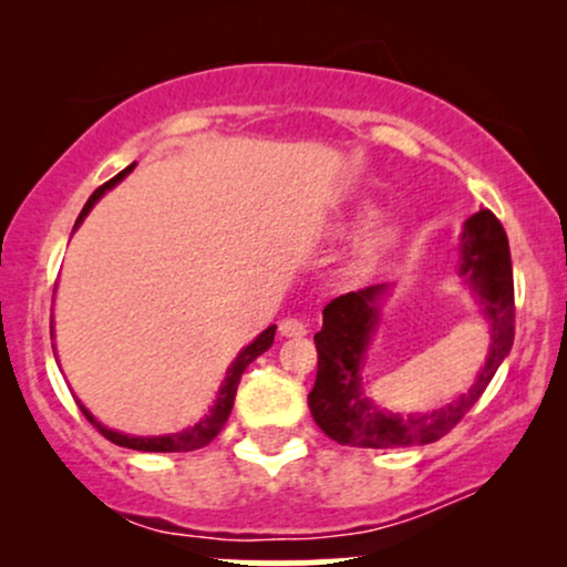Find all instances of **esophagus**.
Returning a JSON list of instances; mask_svg holds the SVG:
<instances>
[{
	"label": "esophagus",
	"instance_id": "obj_1",
	"mask_svg": "<svg viewBox=\"0 0 567 567\" xmlns=\"http://www.w3.org/2000/svg\"><path fill=\"white\" fill-rule=\"evenodd\" d=\"M279 336L301 338V336H306V324L301 320H292V317H288V320L279 322Z\"/></svg>",
	"mask_w": 567,
	"mask_h": 567
}]
</instances>
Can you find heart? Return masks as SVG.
Segmentation results:
<instances>
[{
  "instance_id": "1",
  "label": "heart",
  "mask_w": 567,
  "mask_h": 567,
  "mask_svg": "<svg viewBox=\"0 0 567 567\" xmlns=\"http://www.w3.org/2000/svg\"><path fill=\"white\" fill-rule=\"evenodd\" d=\"M396 237H400V229L392 224L370 226V229L362 234L360 245H357V264L360 266L373 264L375 258H381L383 252H386L389 247L396 243Z\"/></svg>"
}]
</instances>
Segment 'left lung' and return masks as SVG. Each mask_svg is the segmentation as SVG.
<instances>
[{
	"label": "left lung",
	"instance_id": "obj_1",
	"mask_svg": "<svg viewBox=\"0 0 567 567\" xmlns=\"http://www.w3.org/2000/svg\"><path fill=\"white\" fill-rule=\"evenodd\" d=\"M458 277L464 279L491 328V347L470 392L458 394L432 413L426 410L400 415L375 405L365 394L362 368L370 338L381 322V303L392 285L347 292L324 306L322 330L315 336L317 381L309 394V410L315 424L330 440L351 447L426 445L451 432L470 413L514 343L509 239L491 210H480L464 220V231L458 237Z\"/></svg>",
	"mask_w": 567,
	"mask_h": 567
}]
</instances>
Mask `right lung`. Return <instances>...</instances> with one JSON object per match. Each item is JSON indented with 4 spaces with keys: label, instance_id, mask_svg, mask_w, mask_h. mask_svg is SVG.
Wrapping results in <instances>:
<instances>
[{
    "label": "right lung",
    "instance_id": "obj_1",
    "mask_svg": "<svg viewBox=\"0 0 567 567\" xmlns=\"http://www.w3.org/2000/svg\"><path fill=\"white\" fill-rule=\"evenodd\" d=\"M127 173H133V165L125 167V171H122V173H116L112 181H106V184L97 186L95 192L90 194V199L84 202L80 218H76L74 231L80 229L82 220L87 218L90 210H93L95 202L101 199L103 194L109 192V188H114L116 184H120V181L125 178ZM275 333H277V324H269V328H266L264 333L256 338V341L247 343V347L239 351L237 357H234V362L229 365V370H226V379H224V383H220V389H218V394H216V402H213L210 413H207L205 419H199L197 424L181 429V432H175V434H157V437H133V434H122V432H116V429L103 426L101 421H97L95 415L82 405V402H80V410H82L84 415H87L90 424H93L97 432L103 434V437L112 440L114 445L133 447V451H143V453H186V451H197V447H205L207 442L216 440L220 429H224L226 421H229V413H231V408H234V394H237L239 379H243L245 368L250 365V362L256 360V357H261L264 351L271 347V343H275Z\"/></svg>",
    "mask_w": 567,
    "mask_h": 567
}]
</instances>
